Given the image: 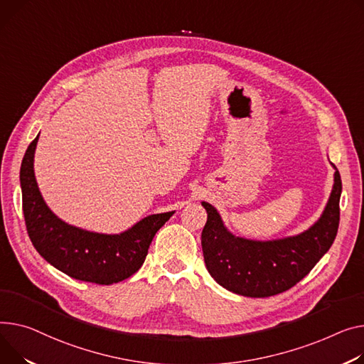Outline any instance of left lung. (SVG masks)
Returning <instances> with one entry per match:
<instances>
[{
  "instance_id": "1",
  "label": "left lung",
  "mask_w": 364,
  "mask_h": 364,
  "mask_svg": "<svg viewBox=\"0 0 364 364\" xmlns=\"http://www.w3.org/2000/svg\"><path fill=\"white\" fill-rule=\"evenodd\" d=\"M333 186L319 220L300 234L252 240L232 234L220 212L202 202L208 221L202 231V250L210 277L231 293L269 297L301 281L329 250L340 224V173L333 164Z\"/></svg>"
}]
</instances>
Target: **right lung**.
<instances>
[{"instance_id": "right-lung-1", "label": "right lung", "mask_w": 364, "mask_h": 364, "mask_svg": "<svg viewBox=\"0 0 364 364\" xmlns=\"http://www.w3.org/2000/svg\"><path fill=\"white\" fill-rule=\"evenodd\" d=\"M39 134L29 144L20 166L23 213L38 253L65 275L86 282L111 285L140 269L156 231L174 210L143 218L119 234H102L70 225L43 200L33 161Z\"/></svg>"}]
</instances>
